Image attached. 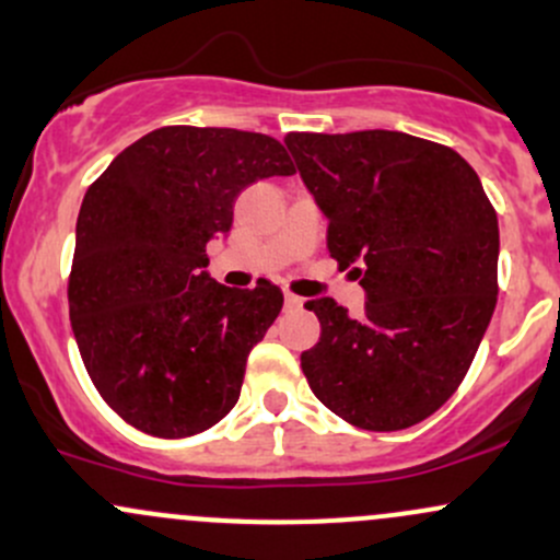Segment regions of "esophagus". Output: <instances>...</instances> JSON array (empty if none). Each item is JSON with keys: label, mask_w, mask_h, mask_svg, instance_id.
Returning <instances> with one entry per match:
<instances>
[{"label": "esophagus", "mask_w": 560, "mask_h": 560, "mask_svg": "<svg viewBox=\"0 0 560 560\" xmlns=\"http://www.w3.org/2000/svg\"><path fill=\"white\" fill-rule=\"evenodd\" d=\"M284 308L287 311L303 308V298H298V294H292V292H284Z\"/></svg>", "instance_id": "34e87169"}]
</instances>
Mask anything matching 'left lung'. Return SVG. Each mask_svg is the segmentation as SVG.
<instances>
[{
    "label": "left lung",
    "mask_w": 560,
    "mask_h": 560,
    "mask_svg": "<svg viewBox=\"0 0 560 560\" xmlns=\"http://www.w3.org/2000/svg\"><path fill=\"white\" fill-rule=\"evenodd\" d=\"M327 218L329 255L366 292L361 316L305 303L322 337L300 355L311 390L364 430H404L463 383L497 305L500 229L476 170L396 130L284 138Z\"/></svg>",
    "instance_id": "left-lung-1"
}]
</instances>
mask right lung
Returning a JSON list of instances; mask_svg holds the SVG:
<instances>
[{"instance_id":"1","label":"right lung","mask_w":560,"mask_h":560,"mask_svg":"<svg viewBox=\"0 0 560 560\" xmlns=\"http://www.w3.org/2000/svg\"><path fill=\"white\" fill-rule=\"evenodd\" d=\"M279 140L229 127H162L135 140L88 188L77 220L69 313L106 404L159 439L223 420L247 355L284 298L270 281L212 279L207 244L229 236L252 183L292 175Z\"/></svg>"}]
</instances>
